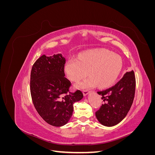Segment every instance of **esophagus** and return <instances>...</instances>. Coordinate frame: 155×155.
<instances>
[{
  "mask_svg": "<svg viewBox=\"0 0 155 155\" xmlns=\"http://www.w3.org/2000/svg\"><path fill=\"white\" fill-rule=\"evenodd\" d=\"M83 95L84 96H87L88 94L89 93V91L87 90H83Z\"/></svg>",
  "mask_w": 155,
  "mask_h": 155,
  "instance_id": "obj_1",
  "label": "esophagus"
}]
</instances>
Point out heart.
<instances>
[{"label":"heart","instance_id":"heart-1","mask_svg":"<svg viewBox=\"0 0 155 155\" xmlns=\"http://www.w3.org/2000/svg\"><path fill=\"white\" fill-rule=\"evenodd\" d=\"M123 68L120 56L107 50L86 51L79 56L78 60L70 59L65 66L68 78L78 81L85 78L87 72L90 78L80 83L79 88H91L96 84L100 87H106L113 83Z\"/></svg>","mask_w":155,"mask_h":155}]
</instances>
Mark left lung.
<instances>
[{
  "instance_id": "obj_1",
  "label": "left lung",
  "mask_w": 155,
  "mask_h": 155,
  "mask_svg": "<svg viewBox=\"0 0 155 155\" xmlns=\"http://www.w3.org/2000/svg\"><path fill=\"white\" fill-rule=\"evenodd\" d=\"M135 87L136 79L132 70L127 72L114 86L98 91L104 104L96 112L97 120L107 127L119 124L127 114L133 104Z\"/></svg>"
}]
</instances>
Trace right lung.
<instances>
[{"mask_svg": "<svg viewBox=\"0 0 155 155\" xmlns=\"http://www.w3.org/2000/svg\"><path fill=\"white\" fill-rule=\"evenodd\" d=\"M66 60L61 54L42 55L33 65L30 76V92L35 109L46 123L61 127L71 118L74 104L83 94L77 90L70 91V82L64 77Z\"/></svg>", "mask_w": 155, "mask_h": 155, "instance_id": "1", "label": "right lung"}]
</instances>
